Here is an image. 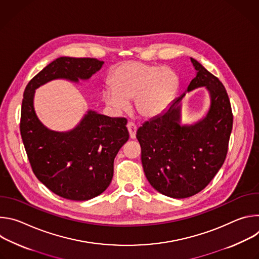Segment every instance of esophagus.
<instances>
[{"label": "esophagus", "mask_w": 259, "mask_h": 259, "mask_svg": "<svg viewBox=\"0 0 259 259\" xmlns=\"http://www.w3.org/2000/svg\"><path fill=\"white\" fill-rule=\"evenodd\" d=\"M127 128H128V131H129V134H130V138H131V139H135V137H136V131H137L136 126H135L133 123L129 122V123L127 124Z\"/></svg>", "instance_id": "esophagus-1"}]
</instances>
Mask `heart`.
<instances>
[{"label":"heart","mask_w":259,"mask_h":259,"mask_svg":"<svg viewBox=\"0 0 259 259\" xmlns=\"http://www.w3.org/2000/svg\"><path fill=\"white\" fill-rule=\"evenodd\" d=\"M109 85L102 90L103 101L116 112L133 99L135 113L144 120L161 116L173 101L179 87L177 73L169 67L126 61L110 72Z\"/></svg>","instance_id":"1"}]
</instances>
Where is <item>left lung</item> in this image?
<instances>
[{
  "mask_svg": "<svg viewBox=\"0 0 259 259\" xmlns=\"http://www.w3.org/2000/svg\"><path fill=\"white\" fill-rule=\"evenodd\" d=\"M191 61L196 77L186 92L206 88L210 97L206 115L193 124H183V93L161 116L145 122L136 132L147 180L156 191L174 199L192 197L208 186L224 165L233 129L225 86L196 59Z\"/></svg>",
  "mask_w": 259,
  "mask_h": 259,
  "instance_id": "obj_1",
  "label": "left lung"
}]
</instances>
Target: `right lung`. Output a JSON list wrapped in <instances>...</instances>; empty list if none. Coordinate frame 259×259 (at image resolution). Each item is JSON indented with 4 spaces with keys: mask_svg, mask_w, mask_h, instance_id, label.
Instances as JSON below:
<instances>
[{
    "mask_svg": "<svg viewBox=\"0 0 259 259\" xmlns=\"http://www.w3.org/2000/svg\"><path fill=\"white\" fill-rule=\"evenodd\" d=\"M103 63L96 58L59 57L35 75L23 93L20 133L31 169L44 186L67 200L87 201L108 188L114 160L129 139L127 120L90 109L73 129L53 131L35 114L34 92L57 79L89 80Z\"/></svg>",
    "mask_w": 259,
    "mask_h": 259,
    "instance_id": "1",
    "label": "right lung"
}]
</instances>
